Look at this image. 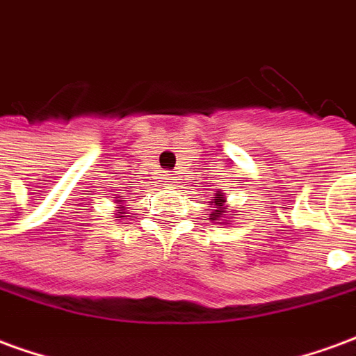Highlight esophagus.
Here are the masks:
<instances>
[{
    "mask_svg": "<svg viewBox=\"0 0 356 356\" xmlns=\"http://www.w3.org/2000/svg\"><path fill=\"white\" fill-rule=\"evenodd\" d=\"M163 183H175V177H173V173H165V175H163Z\"/></svg>",
    "mask_w": 356,
    "mask_h": 356,
    "instance_id": "obj_1",
    "label": "esophagus"
}]
</instances>
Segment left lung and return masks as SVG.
Instances as JSON below:
<instances>
[{"instance_id":"1","label":"left lung","mask_w":356,"mask_h":356,"mask_svg":"<svg viewBox=\"0 0 356 356\" xmlns=\"http://www.w3.org/2000/svg\"><path fill=\"white\" fill-rule=\"evenodd\" d=\"M225 196L223 193H217L213 198H211V202H209V206L211 208H216L211 213H209V221H225Z\"/></svg>"}]
</instances>
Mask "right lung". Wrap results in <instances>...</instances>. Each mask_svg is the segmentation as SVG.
Returning a JSON list of instances; mask_svg holds the SVG:
<instances>
[{
    "label": "right lung",
    "mask_w": 356,
    "mask_h": 356,
    "mask_svg": "<svg viewBox=\"0 0 356 356\" xmlns=\"http://www.w3.org/2000/svg\"><path fill=\"white\" fill-rule=\"evenodd\" d=\"M118 202H122V200H118ZM118 213H120V217H124V216H122V213H124L122 209H118Z\"/></svg>",
    "instance_id": "right-lung-1"
}]
</instances>
